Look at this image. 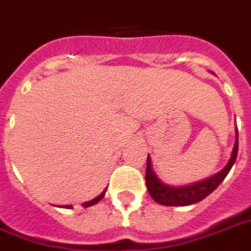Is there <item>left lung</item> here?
<instances>
[{
	"label": "left lung",
	"instance_id": "1",
	"mask_svg": "<svg viewBox=\"0 0 251 251\" xmlns=\"http://www.w3.org/2000/svg\"><path fill=\"white\" fill-rule=\"evenodd\" d=\"M237 152H238V131L236 127V143L233 147L232 156L229 158L228 164L221 172L215 176H209L207 179L200 180L198 183L176 187L170 184H165L162 180L153 172L151 157L148 156L147 160V172H145V182L149 195L153 200H156L158 204L170 205V207H183V205L195 204L200 200H203L205 196H208L212 191H215L217 186L225 179L228 176L229 170L232 169L233 164L236 162Z\"/></svg>",
	"mask_w": 251,
	"mask_h": 251
}]
</instances>
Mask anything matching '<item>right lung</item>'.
<instances>
[{"label":"right lung","mask_w":251,"mask_h":251,"mask_svg":"<svg viewBox=\"0 0 251 251\" xmlns=\"http://www.w3.org/2000/svg\"><path fill=\"white\" fill-rule=\"evenodd\" d=\"M106 190H107V188H106ZM106 190H104V191L102 192V194H100V195L97 196V198H95V199L90 200V201H86V203H82L83 207H85V208H86V207H90V205L97 204V203H98L99 200L102 199V198H103V196H104V194H106ZM64 208H73V205H65V207H64Z\"/></svg>","instance_id":"1"}]
</instances>
